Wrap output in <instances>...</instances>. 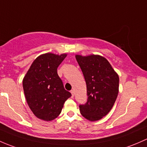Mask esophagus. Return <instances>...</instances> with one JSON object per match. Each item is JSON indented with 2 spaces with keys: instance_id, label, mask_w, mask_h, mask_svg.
<instances>
[{
  "instance_id": "esophagus-1",
  "label": "esophagus",
  "mask_w": 147,
  "mask_h": 147,
  "mask_svg": "<svg viewBox=\"0 0 147 147\" xmlns=\"http://www.w3.org/2000/svg\"><path fill=\"white\" fill-rule=\"evenodd\" d=\"M71 93L72 97H74V94H75V93H74V90H71Z\"/></svg>"
}]
</instances>
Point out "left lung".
<instances>
[{
	"label": "left lung",
	"instance_id": "1",
	"mask_svg": "<svg viewBox=\"0 0 147 147\" xmlns=\"http://www.w3.org/2000/svg\"><path fill=\"white\" fill-rule=\"evenodd\" d=\"M84 76L88 101L80 105L83 117L97 121L105 116L114 105L119 92L118 74L105 57L92 54L76 55Z\"/></svg>",
	"mask_w": 147,
	"mask_h": 147
}]
</instances>
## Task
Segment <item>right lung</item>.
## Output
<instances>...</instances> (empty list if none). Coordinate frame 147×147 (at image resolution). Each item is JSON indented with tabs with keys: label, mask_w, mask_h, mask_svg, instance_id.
I'll list each match as a JSON object with an SVG mask.
<instances>
[{
	"label": "right lung",
	"mask_w": 147,
	"mask_h": 147,
	"mask_svg": "<svg viewBox=\"0 0 147 147\" xmlns=\"http://www.w3.org/2000/svg\"><path fill=\"white\" fill-rule=\"evenodd\" d=\"M66 54L46 53L33 61L22 81L24 93L30 110L37 118L51 121L61 113L65 101L71 96L64 89L57 68Z\"/></svg>",
	"instance_id": "right-lung-1"
}]
</instances>
